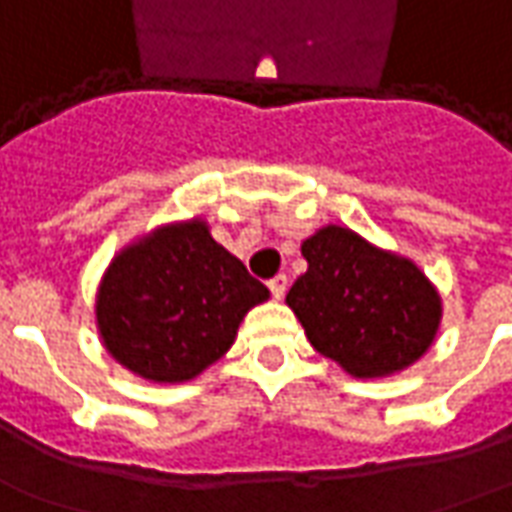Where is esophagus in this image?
Listing matches in <instances>:
<instances>
[{
	"instance_id": "esophagus-1",
	"label": "esophagus",
	"mask_w": 512,
	"mask_h": 512,
	"mask_svg": "<svg viewBox=\"0 0 512 512\" xmlns=\"http://www.w3.org/2000/svg\"><path fill=\"white\" fill-rule=\"evenodd\" d=\"M268 291H271V296H274V299H282V296H285V291H288V277H285V274L271 277V280H268Z\"/></svg>"
}]
</instances>
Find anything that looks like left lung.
<instances>
[{
  "label": "left lung",
  "mask_w": 512,
  "mask_h": 512,
  "mask_svg": "<svg viewBox=\"0 0 512 512\" xmlns=\"http://www.w3.org/2000/svg\"><path fill=\"white\" fill-rule=\"evenodd\" d=\"M307 271L285 302L307 341L357 380L391 377L430 349L441 327V293L410 260L368 244L341 224L316 230Z\"/></svg>",
  "instance_id": "obj_1"
}]
</instances>
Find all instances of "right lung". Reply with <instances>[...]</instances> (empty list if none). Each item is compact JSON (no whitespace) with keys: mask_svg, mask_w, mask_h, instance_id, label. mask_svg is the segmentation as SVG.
I'll list each match as a JSON object with an SVG mask.
<instances>
[{"mask_svg":"<svg viewBox=\"0 0 512 512\" xmlns=\"http://www.w3.org/2000/svg\"><path fill=\"white\" fill-rule=\"evenodd\" d=\"M268 299L205 219L163 224L110 260L96 288V330L113 360L149 382H188L230 352Z\"/></svg>","mask_w":512,"mask_h":512,"instance_id":"right-lung-1","label":"right lung"}]
</instances>
